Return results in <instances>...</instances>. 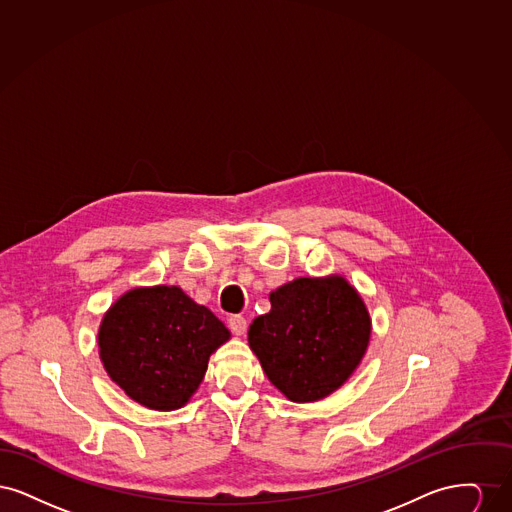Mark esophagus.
<instances>
[{
    "label": "esophagus",
    "instance_id": "obj_1",
    "mask_svg": "<svg viewBox=\"0 0 512 512\" xmlns=\"http://www.w3.org/2000/svg\"><path fill=\"white\" fill-rule=\"evenodd\" d=\"M228 326L236 336H244L245 330H247V320L242 315H234V317L228 318Z\"/></svg>",
    "mask_w": 512,
    "mask_h": 512
}]
</instances>
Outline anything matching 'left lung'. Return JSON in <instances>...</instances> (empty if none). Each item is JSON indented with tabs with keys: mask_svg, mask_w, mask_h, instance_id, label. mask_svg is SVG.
Returning a JSON list of instances; mask_svg holds the SVG:
<instances>
[{
	"mask_svg": "<svg viewBox=\"0 0 512 512\" xmlns=\"http://www.w3.org/2000/svg\"><path fill=\"white\" fill-rule=\"evenodd\" d=\"M247 341L270 384L293 403L341 388L361 365L372 334L365 301L347 278H295L268 295Z\"/></svg>",
	"mask_w": 512,
	"mask_h": 512,
	"instance_id": "obj_1",
	"label": "left lung"
}]
</instances>
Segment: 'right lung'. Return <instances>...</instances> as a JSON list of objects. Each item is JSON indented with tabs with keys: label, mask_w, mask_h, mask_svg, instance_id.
<instances>
[{
	"label": "right lung",
	"mask_w": 512,
	"mask_h": 512,
	"mask_svg": "<svg viewBox=\"0 0 512 512\" xmlns=\"http://www.w3.org/2000/svg\"><path fill=\"white\" fill-rule=\"evenodd\" d=\"M230 330L178 286L134 288L107 309L99 359L132 401L151 411L184 407Z\"/></svg>",
	"instance_id": "right-lung-1"
}]
</instances>
